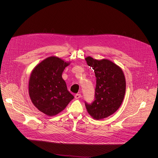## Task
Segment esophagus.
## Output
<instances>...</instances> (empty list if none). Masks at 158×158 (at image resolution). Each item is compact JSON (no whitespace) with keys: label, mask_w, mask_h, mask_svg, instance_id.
Segmentation results:
<instances>
[{"label":"esophagus","mask_w":158,"mask_h":158,"mask_svg":"<svg viewBox=\"0 0 158 158\" xmlns=\"http://www.w3.org/2000/svg\"><path fill=\"white\" fill-rule=\"evenodd\" d=\"M81 94H76V95H75V98L77 99H79L80 98H81Z\"/></svg>","instance_id":"obj_1"}]
</instances>
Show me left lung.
I'll use <instances>...</instances> for the list:
<instances>
[{
  "mask_svg": "<svg viewBox=\"0 0 158 158\" xmlns=\"http://www.w3.org/2000/svg\"><path fill=\"white\" fill-rule=\"evenodd\" d=\"M87 65L93 67L96 77L95 100L85 102L88 113L96 120L106 118L121 106L126 92V79L120 67L107 60L85 59Z\"/></svg>",
  "mask_w": 158,
  "mask_h": 158,
  "instance_id": "obj_1",
  "label": "left lung"
}]
</instances>
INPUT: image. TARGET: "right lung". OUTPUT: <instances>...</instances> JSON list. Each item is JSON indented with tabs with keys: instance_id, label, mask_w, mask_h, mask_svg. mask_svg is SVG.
<instances>
[{
	"instance_id": "obj_1",
	"label": "right lung",
	"mask_w": 158,
	"mask_h": 158,
	"mask_svg": "<svg viewBox=\"0 0 158 158\" xmlns=\"http://www.w3.org/2000/svg\"><path fill=\"white\" fill-rule=\"evenodd\" d=\"M69 62L51 56L33 69L29 82V93L34 105L49 116L57 114L74 99L68 91L62 74Z\"/></svg>"
}]
</instances>
